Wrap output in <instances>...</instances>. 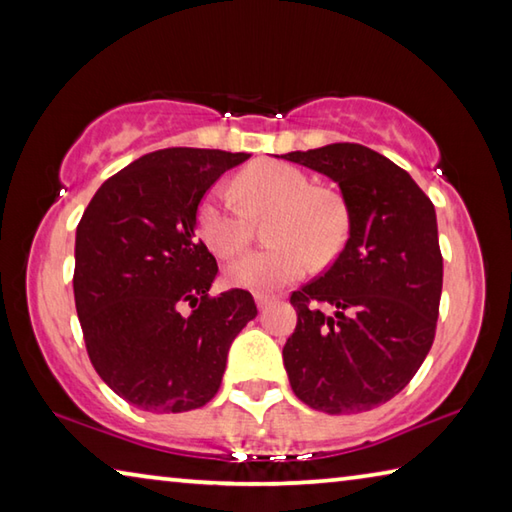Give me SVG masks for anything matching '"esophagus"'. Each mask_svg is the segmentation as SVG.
<instances>
[{"mask_svg":"<svg viewBox=\"0 0 512 512\" xmlns=\"http://www.w3.org/2000/svg\"><path fill=\"white\" fill-rule=\"evenodd\" d=\"M275 296H266V293H257L255 296V302H257V307H259V311H264V309H268L271 305H275Z\"/></svg>","mask_w":512,"mask_h":512,"instance_id":"34e87169","label":"esophagus"}]
</instances>
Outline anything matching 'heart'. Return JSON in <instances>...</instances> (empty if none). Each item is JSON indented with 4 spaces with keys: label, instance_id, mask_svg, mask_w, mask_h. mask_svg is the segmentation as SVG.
<instances>
[{
    "label": "heart",
    "instance_id": "1",
    "mask_svg": "<svg viewBox=\"0 0 512 512\" xmlns=\"http://www.w3.org/2000/svg\"><path fill=\"white\" fill-rule=\"evenodd\" d=\"M239 203L219 189L205 194L196 210L203 244L223 259L244 253L253 237V219L273 214L268 239L273 248L257 250L228 266L225 280L237 289L275 291L307 273L311 257L327 262L348 237V210L329 189L314 187L305 171L287 162H257L235 180Z\"/></svg>",
    "mask_w": 512,
    "mask_h": 512
}]
</instances>
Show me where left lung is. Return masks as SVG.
Segmentation results:
<instances>
[{
    "label": "left lung",
    "instance_id": "obj_1",
    "mask_svg": "<svg viewBox=\"0 0 512 512\" xmlns=\"http://www.w3.org/2000/svg\"><path fill=\"white\" fill-rule=\"evenodd\" d=\"M282 158L332 178L350 219L336 262L291 293L298 325L282 350L284 368L311 409L370 411L409 384L436 336V210L409 173L368 146L341 142Z\"/></svg>",
    "mask_w": 512,
    "mask_h": 512
}]
</instances>
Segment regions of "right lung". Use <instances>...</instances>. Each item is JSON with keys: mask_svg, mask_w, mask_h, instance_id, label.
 <instances>
[{"mask_svg": "<svg viewBox=\"0 0 512 512\" xmlns=\"http://www.w3.org/2000/svg\"><path fill=\"white\" fill-rule=\"evenodd\" d=\"M248 158L216 149L142 155L108 178L81 216L74 302L85 350L137 409L205 406L221 386L230 343L257 316L244 289L210 296L219 266L196 237L205 192Z\"/></svg>", "mask_w": 512, "mask_h": 512, "instance_id": "obj_1", "label": "right lung"}]
</instances>
